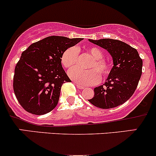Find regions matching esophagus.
Segmentation results:
<instances>
[{
    "label": "esophagus",
    "mask_w": 156,
    "mask_h": 156,
    "mask_svg": "<svg viewBox=\"0 0 156 156\" xmlns=\"http://www.w3.org/2000/svg\"><path fill=\"white\" fill-rule=\"evenodd\" d=\"M75 85H76V87H78V89H84V86H82V85H81V84H78V83H77V82H75Z\"/></svg>",
    "instance_id": "obj_1"
}]
</instances>
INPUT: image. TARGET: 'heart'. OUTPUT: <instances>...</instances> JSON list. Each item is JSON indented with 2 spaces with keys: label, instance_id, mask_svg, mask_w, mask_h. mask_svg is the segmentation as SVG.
I'll use <instances>...</instances> for the list:
<instances>
[{
  "label": "heart",
  "instance_id": "heart-1",
  "mask_svg": "<svg viewBox=\"0 0 156 156\" xmlns=\"http://www.w3.org/2000/svg\"><path fill=\"white\" fill-rule=\"evenodd\" d=\"M87 53L93 58L87 65L89 69L73 68L78 64L79 51L76 47H70L62 53L61 62L64 68L70 69L69 75L75 82L81 85H93L99 82L100 76L106 78L111 72V64L103 58V53L97 47H90L87 49Z\"/></svg>",
  "mask_w": 156,
  "mask_h": 156
}]
</instances>
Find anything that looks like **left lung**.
Here are the masks:
<instances>
[{"instance_id":"left-lung-1","label":"left lung","mask_w":156,"mask_h":156,"mask_svg":"<svg viewBox=\"0 0 156 156\" xmlns=\"http://www.w3.org/2000/svg\"><path fill=\"white\" fill-rule=\"evenodd\" d=\"M89 41L107 50L114 66L105 84L94 88V97L88 101L104 109L117 107L129 100L136 90L142 75V59L136 49L122 41L110 38Z\"/></svg>"}]
</instances>
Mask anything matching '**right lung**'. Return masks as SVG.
<instances>
[{
    "mask_svg": "<svg viewBox=\"0 0 156 156\" xmlns=\"http://www.w3.org/2000/svg\"><path fill=\"white\" fill-rule=\"evenodd\" d=\"M81 40L49 36L22 53L15 67L12 86L17 100L26 111L41 115L56 107L62 84L71 81L62 67L61 56Z\"/></svg>",
    "mask_w": 156,
    "mask_h": 156,
    "instance_id": "1",
    "label": "right lung"
}]
</instances>
